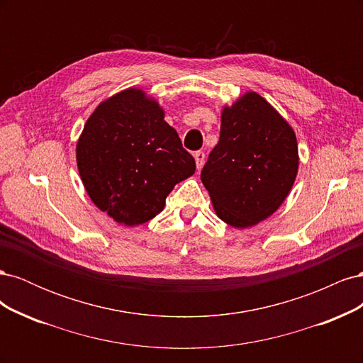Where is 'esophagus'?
Instances as JSON below:
<instances>
[{"mask_svg": "<svg viewBox=\"0 0 363 363\" xmlns=\"http://www.w3.org/2000/svg\"><path fill=\"white\" fill-rule=\"evenodd\" d=\"M194 157H195V163H196V169H201L203 164H204L206 155L203 151H196V152H194Z\"/></svg>", "mask_w": 363, "mask_h": 363, "instance_id": "esophagus-1", "label": "esophagus"}]
</instances>
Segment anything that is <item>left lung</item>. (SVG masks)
Masks as SVG:
<instances>
[{"instance_id":"left-lung-1","label":"left lung","mask_w":363,"mask_h":363,"mask_svg":"<svg viewBox=\"0 0 363 363\" xmlns=\"http://www.w3.org/2000/svg\"><path fill=\"white\" fill-rule=\"evenodd\" d=\"M298 163L294 128L265 98L248 91L223 107L219 142L201 182L218 218L247 228L265 221L286 200Z\"/></svg>"}]
</instances>
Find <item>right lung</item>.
Returning <instances> with one entry per match:
<instances>
[{
    "label": "right lung",
    "instance_id": "obj_1",
    "mask_svg": "<svg viewBox=\"0 0 363 363\" xmlns=\"http://www.w3.org/2000/svg\"><path fill=\"white\" fill-rule=\"evenodd\" d=\"M75 159L92 203L125 227L159 215L174 186L195 172L163 107L139 87L96 106L77 140Z\"/></svg>",
    "mask_w": 363,
    "mask_h": 363
}]
</instances>
